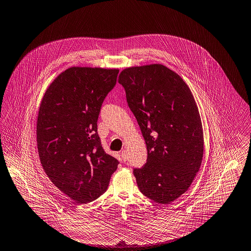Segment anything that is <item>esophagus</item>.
Masks as SVG:
<instances>
[{"label":"esophagus","instance_id":"1","mask_svg":"<svg viewBox=\"0 0 251 251\" xmlns=\"http://www.w3.org/2000/svg\"><path fill=\"white\" fill-rule=\"evenodd\" d=\"M121 157H122V159H123L124 161L127 160V152H126L125 151H122V152H121Z\"/></svg>","mask_w":251,"mask_h":251}]
</instances>
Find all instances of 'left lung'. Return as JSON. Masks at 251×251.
<instances>
[{
	"label": "left lung",
	"mask_w": 251,
	"mask_h": 251,
	"mask_svg": "<svg viewBox=\"0 0 251 251\" xmlns=\"http://www.w3.org/2000/svg\"><path fill=\"white\" fill-rule=\"evenodd\" d=\"M141 128L147 163L134 169L150 200L169 204L188 191L203 156V133L196 100L184 80L162 64L124 69L118 78Z\"/></svg>",
	"instance_id": "8db88e82"
}]
</instances>
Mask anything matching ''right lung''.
Listing matches in <instances>:
<instances>
[{
	"label": "right lung",
	"instance_id": "right-lung-1",
	"mask_svg": "<svg viewBox=\"0 0 251 251\" xmlns=\"http://www.w3.org/2000/svg\"><path fill=\"white\" fill-rule=\"evenodd\" d=\"M118 72L70 67L50 85L40 105L37 145L42 166L52 184L78 203L100 198L119 164L103 151L97 123Z\"/></svg>",
	"mask_w": 251,
	"mask_h": 251
}]
</instances>
